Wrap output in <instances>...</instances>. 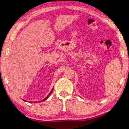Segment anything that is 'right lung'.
I'll return each instance as SVG.
<instances>
[{
	"instance_id": "right-lung-1",
	"label": "right lung",
	"mask_w": 129,
	"mask_h": 129,
	"mask_svg": "<svg viewBox=\"0 0 129 129\" xmlns=\"http://www.w3.org/2000/svg\"><path fill=\"white\" fill-rule=\"evenodd\" d=\"M53 90V88H52V89H51V91H50V93H49V94H48V96H47V97H46V98H44V100H42V101H41V102H42V101H45V100H47V99H48V97H49V96L50 95V94H51V92H52ZM23 101H25V102H27V101H25V100H23ZM30 103H31V102H30Z\"/></svg>"
}]
</instances>
